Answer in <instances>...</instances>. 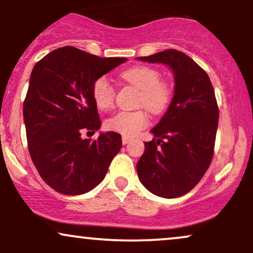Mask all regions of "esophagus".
<instances>
[{"label":"esophagus","mask_w":253,"mask_h":253,"mask_svg":"<svg viewBox=\"0 0 253 253\" xmlns=\"http://www.w3.org/2000/svg\"><path fill=\"white\" fill-rule=\"evenodd\" d=\"M129 141H130V139H129V138H127V136H123V144H124V145L128 144Z\"/></svg>","instance_id":"34e87169"}]
</instances>
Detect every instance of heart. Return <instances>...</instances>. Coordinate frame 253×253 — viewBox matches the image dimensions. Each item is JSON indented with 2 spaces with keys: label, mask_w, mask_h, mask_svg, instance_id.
I'll return each instance as SVG.
<instances>
[{
  "label": "heart",
  "mask_w": 253,
  "mask_h": 253,
  "mask_svg": "<svg viewBox=\"0 0 253 253\" xmlns=\"http://www.w3.org/2000/svg\"><path fill=\"white\" fill-rule=\"evenodd\" d=\"M121 77L127 83L140 90L139 103L150 112L158 114L164 112L171 100V89L161 81V74L149 66H134L124 71ZM92 100L100 109H109L114 103L115 90L107 77H98L92 84ZM149 124V117L145 110L119 112L106 121L107 128L125 136L135 135Z\"/></svg>",
  "instance_id": "1"
}]
</instances>
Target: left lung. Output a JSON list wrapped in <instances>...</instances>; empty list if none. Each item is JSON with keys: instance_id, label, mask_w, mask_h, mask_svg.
Instances as JSON below:
<instances>
[{"instance_id": "obj_1", "label": "left lung", "mask_w": 253, "mask_h": 253, "mask_svg": "<svg viewBox=\"0 0 253 253\" xmlns=\"http://www.w3.org/2000/svg\"><path fill=\"white\" fill-rule=\"evenodd\" d=\"M136 59L163 64L173 75V97L151 129L157 139L144 143L136 171L150 193L175 199L189 193L211 165L219 123L215 94L208 75L183 52L167 50Z\"/></svg>"}]
</instances>
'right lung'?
<instances>
[{
    "instance_id": "add662e5",
    "label": "right lung",
    "mask_w": 253,
    "mask_h": 253,
    "mask_svg": "<svg viewBox=\"0 0 253 253\" xmlns=\"http://www.w3.org/2000/svg\"><path fill=\"white\" fill-rule=\"evenodd\" d=\"M126 60L65 46L34 65L24 102L28 150L39 175L58 193L94 189L123 146L117 132H100L96 140L81 134L101 127L92 84Z\"/></svg>"
}]
</instances>
